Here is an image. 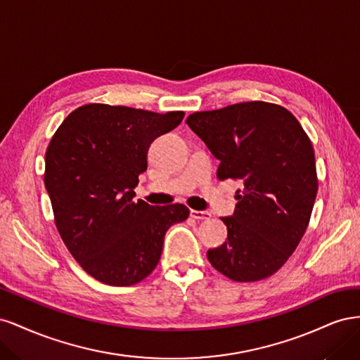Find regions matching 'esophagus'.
<instances>
[{"mask_svg":"<svg viewBox=\"0 0 360 360\" xmlns=\"http://www.w3.org/2000/svg\"><path fill=\"white\" fill-rule=\"evenodd\" d=\"M191 216L193 219H198V221H207L212 217L209 212H201V210H191Z\"/></svg>","mask_w":360,"mask_h":360,"instance_id":"esophagus-1","label":"esophagus"}]
</instances>
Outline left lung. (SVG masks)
I'll return each mask as SVG.
<instances>
[{"label": "left lung", "mask_w": 360, "mask_h": 360, "mask_svg": "<svg viewBox=\"0 0 360 360\" xmlns=\"http://www.w3.org/2000/svg\"><path fill=\"white\" fill-rule=\"evenodd\" d=\"M212 155L217 179L240 180L226 242L207 250L222 275L254 282L278 271L307 231L319 191L315 155L297 118L267 102H243L186 118Z\"/></svg>", "instance_id": "left-lung-1"}]
</instances>
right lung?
Instances as JSON below:
<instances>
[{
	"mask_svg": "<svg viewBox=\"0 0 360 360\" xmlns=\"http://www.w3.org/2000/svg\"><path fill=\"white\" fill-rule=\"evenodd\" d=\"M183 117L89 103L70 112L51 139L45 186L57 230L79 266L103 284L127 287L147 278L168 228L188 219L183 204L134 200L150 144Z\"/></svg>",
	"mask_w": 360,
	"mask_h": 360,
	"instance_id": "obj_1",
	"label": "right lung"
}]
</instances>
